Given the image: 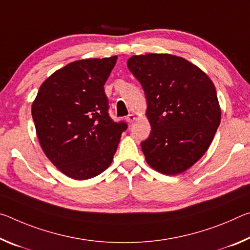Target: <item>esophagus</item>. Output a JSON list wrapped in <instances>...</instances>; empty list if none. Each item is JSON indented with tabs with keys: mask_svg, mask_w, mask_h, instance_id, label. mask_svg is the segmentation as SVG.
<instances>
[{
	"mask_svg": "<svg viewBox=\"0 0 250 250\" xmlns=\"http://www.w3.org/2000/svg\"><path fill=\"white\" fill-rule=\"evenodd\" d=\"M135 120H136V117H135L134 114H129V115H127V117H126V121L128 123H133Z\"/></svg>",
	"mask_w": 250,
	"mask_h": 250,
	"instance_id": "obj_1",
	"label": "esophagus"
}]
</instances>
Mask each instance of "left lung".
<instances>
[{"instance_id":"obj_1","label":"left lung","mask_w":250,"mask_h":250,"mask_svg":"<svg viewBox=\"0 0 250 250\" xmlns=\"http://www.w3.org/2000/svg\"><path fill=\"white\" fill-rule=\"evenodd\" d=\"M147 101L150 134L141 143L146 162L167 175L183 173L206 153L220 123L216 88L182 57L134 55L127 61Z\"/></svg>"}]
</instances>
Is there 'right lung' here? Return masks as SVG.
Returning <instances> with one entry per match:
<instances>
[{
	"label": "right lung",
	"mask_w": 250,
	"mask_h": 250,
	"mask_svg": "<svg viewBox=\"0 0 250 250\" xmlns=\"http://www.w3.org/2000/svg\"><path fill=\"white\" fill-rule=\"evenodd\" d=\"M117 56L69 63L41 85L32 105L41 147L68 177L83 181L107 168L125 122L108 114L104 84Z\"/></svg>",
	"instance_id": "obj_1"
}]
</instances>
